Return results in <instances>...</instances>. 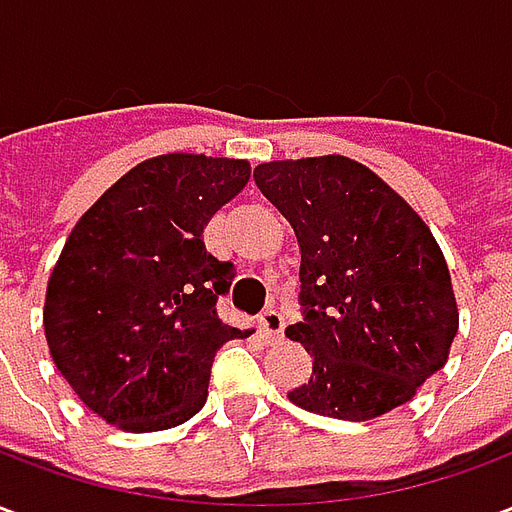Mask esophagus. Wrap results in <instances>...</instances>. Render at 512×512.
Listing matches in <instances>:
<instances>
[{
    "label": "esophagus",
    "mask_w": 512,
    "mask_h": 512,
    "mask_svg": "<svg viewBox=\"0 0 512 512\" xmlns=\"http://www.w3.org/2000/svg\"><path fill=\"white\" fill-rule=\"evenodd\" d=\"M257 323H260V332L266 334L268 343L279 340V334L285 329V321H282V315H279L277 310H263L260 312V318H257Z\"/></svg>",
    "instance_id": "obj_1"
}]
</instances>
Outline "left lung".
I'll use <instances>...</instances> for the list:
<instances>
[{"instance_id": "8db88e82", "label": "left lung", "mask_w": 512, "mask_h": 512, "mask_svg": "<svg viewBox=\"0 0 512 512\" xmlns=\"http://www.w3.org/2000/svg\"><path fill=\"white\" fill-rule=\"evenodd\" d=\"M299 241L301 310L285 329L312 356L288 397L321 417L365 422L403 406L450 356L458 304L419 213L348 156L255 167Z\"/></svg>"}]
</instances>
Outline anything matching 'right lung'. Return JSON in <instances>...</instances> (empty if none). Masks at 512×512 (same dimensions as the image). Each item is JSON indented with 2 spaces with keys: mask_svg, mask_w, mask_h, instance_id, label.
<instances>
[{
  "mask_svg": "<svg viewBox=\"0 0 512 512\" xmlns=\"http://www.w3.org/2000/svg\"><path fill=\"white\" fill-rule=\"evenodd\" d=\"M249 175L244 158H147L68 235L46 288V343L62 378L109 425H183L205 406L216 351L246 334L216 315L233 263L205 252L202 230Z\"/></svg>",
  "mask_w": 512,
  "mask_h": 512,
  "instance_id": "obj_1",
  "label": "right lung"
}]
</instances>
